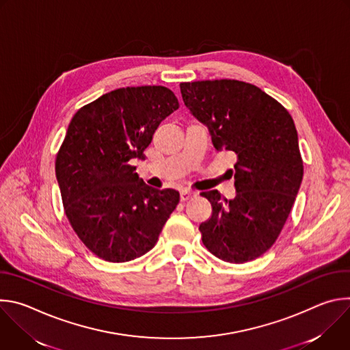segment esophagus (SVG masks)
<instances>
[{
	"instance_id": "esophagus-1",
	"label": "esophagus",
	"mask_w": 350,
	"mask_h": 350,
	"mask_svg": "<svg viewBox=\"0 0 350 350\" xmlns=\"http://www.w3.org/2000/svg\"><path fill=\"white\" fill-rule=\"evenodd\" d=\"M195 195H196V192H195V191H191V189H188V188H183V189L180 191L181 201H188L189 198H192V196H195Z\"/></svg>"
}]
</instances>
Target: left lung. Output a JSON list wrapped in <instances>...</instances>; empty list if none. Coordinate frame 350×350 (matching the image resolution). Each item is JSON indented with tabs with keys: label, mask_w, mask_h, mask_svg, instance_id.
Returning <instances> with one entry per match:
<instances>
[{
	"label": "left lung",
	"mask_w": 350,
	"mask_h": 350,
	"mask_svg": "<svg viewBox=\"0 0 350 350\" xmlns=\"http://www.w3.org/2000/svg\"><path fill=\"white\" fill-rule=\"evenodd\" d=\"M189 112L211 133L216 151L235 154L237 196L202 192L212 217L199 226L216 258L251 262L278 238L304 178L295 123L289 112L259 87L238 80L180 84Z\"/></svg>",
	"instance_id": "obj_1"
}]
</instances>
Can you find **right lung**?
<instances>
[{
	"label": "right lung",
	"mask_w": 350,
	"mask_h": 350,
	"mask_svg": "<svg viewBox=\"0 0 350 350\" xmlns=\"http://www.w3.org/2000/svg\"><path fill=\"white\" fill-rule=\"evenodd\" d=\"M162 85L118 88L80 108L55 161L66 217L90 251L123 263L155 246L180 193L146 185L134 159H145L161 122L178 109Z\"/></svg>",
	"instance_id": "obj_1"
}]
</instances>
